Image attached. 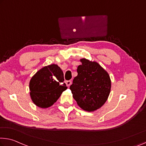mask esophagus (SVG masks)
Listing matches in <instances>:
<instances>
[{
    "mask_svg": "<svg viewBox=\"0 0 146 146\" xmlns=\"http://www.w3.org/2000/svg\"><path fill=\"white\" fill-rule=\"evenodd\" d=\"M65 83H66V84L67 86L69 87V86L71 84V81H70V80H66V81L65 82Z\"/></svg>",
    "mask_w": 146,
    "mask_h": 146,
    "instance_id": "34e87169",
    "label": "esophagus"
}]
</instances>
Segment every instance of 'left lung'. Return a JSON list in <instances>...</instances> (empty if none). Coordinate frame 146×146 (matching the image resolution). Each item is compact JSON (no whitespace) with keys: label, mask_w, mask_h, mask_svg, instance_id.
Masks as SVG:
<instances>
[{"label":"left lung","mask_w":146,"mask_h":146,"mask_svg":"<svg viewBox=\"0 0 146 146\" xmlns=\"http://www.w3.org/2000/svg\"><path fill=\"white\" fill-rule=\"evenodd\" d=\"M78 75L74 78L70 90L78 105L88 112L101 108L110 92L111 80L108 73L98 62L80 59Z\"/></svg>","instance_id":"8db88e82"}]
</instances>
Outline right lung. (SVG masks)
I'll list each match as a JSON object with an SVG mask.
<instances>
[{
  "instance_id": "add662e5",
  "label": "right lung",
  "mask_w": 146,
  "mask_h": 146,
  "mask_svg": "<svg viewBox=\"0 0 146 146\" xmlns=\"http://www.w3.org/2000/svg\"><path fill=\"white\" fill-rule=\"evenodd\" d=\"M64 73L56 64L45 66L40 69L30 80V94L33 103L40 108L52 106L68 87Z\"/></svg>"
}]
</instances>
